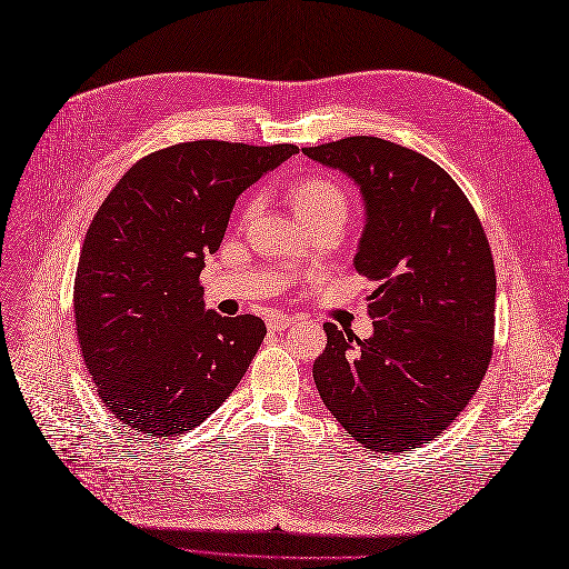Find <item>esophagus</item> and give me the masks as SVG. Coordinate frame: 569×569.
Segmentation results:
<instances>
[{"label": "esophagus", "instance_id": "esophagus-1", "mask_svg": "<svg viewBox=\"0 0 569 569\" xmlns=\"http://www.w3.org/2000/svg\"><path fill=\"white\" fill-rule=\"evenodd\" d=\"M293 323H296V317H287V315H270L266 319V327L270 331H284V329L293 327Z\"/></svg>", "mask_w": 569, "mask_h": 569}]
</instances>
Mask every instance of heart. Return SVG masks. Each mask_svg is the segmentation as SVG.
<instances>
[{
  "label": "heart",
  "mask_w": 569,
  "mask_h": 569,
  "mask_svg": "<svg viewBox=\"0 0 569 569\" xmlns=\"http://www.w3.org/2000/svg\"><path fill=\"white\" fill-rule=\"evenodd\" d=\"M289 201L299 218L312 227L323 220H345L347 214V197L342 187L329 178H301L289 187ZM259 208V199H250L242 208V218L250 220Z\"/></svg>",
  "instance_id": "obj_1"
}]
</instances>
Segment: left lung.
I'll use <instances>...</instances> for the list:
<instances>
[{
  "mask_svg": "<svg viewBox=\"0 0 569 569\" xmlns=\"http://www.w3.org/2000/svg\"><path fill=\"white\" fill-rule=\"evenodd\" d=\"M361 189L366 227L355 268L377 282L372 336L327 321L312 366L338 423L370 451L438 438L463 412L491 361L496 268L475 208L428 157L377 137L303 148Z\"/></svg>",
  "mask_w": 569,
  "mask_h": 569,
  "instance_id": "left-lung-1",
  "label": "left lung"
}]
</instances>
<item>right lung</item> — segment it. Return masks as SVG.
I'll return each mask as SVG.
<instances>
[{"instance_id":"add662e5","label":"right lung","mask_w":569,"mask_h":569,"mask_svg":"<svg viewBox=\"0 0 569 569\" xmlns=\"http://www.w3.org/2000/svg\"><path fill=\"white\" fill-rule=\"evenodd\" d=\"M296 152L180 143L139 159L103 199L80 250L73 317L99 398L129 428L192 430L242 380L263 321L206 310L199 276L236 199Z\"/></svg>"}]
</instances>
